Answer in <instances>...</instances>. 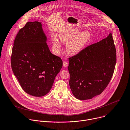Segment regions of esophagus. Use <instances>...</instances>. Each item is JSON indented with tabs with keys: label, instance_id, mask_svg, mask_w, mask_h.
<instances>
[{
	"label": "esophagus",
	"instance_id": "obj_1",
	"mask_svg": "<svg viewBox=\"0 0 130 130\" xmlns=\"http://www.w3.org/2000/svg\"><path fill=\"white\" fill-rule=\"evenodd\" d=\"M68 63H67V62H66V61H63V66H64V67H67V66H68Z\"/></svg>",
	"mask_w": 130,
	"mask_h": 130
}]
</instances>
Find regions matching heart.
<instances>
[{
    "instance_id": "b5f03b06",
    "label": "heart",
    "mask_w": 130,
    "mask_h": 130,
    "mask_svg": "<svg viewBox=\"0 0 130 130\" xmlns=\"http://www.w3.org/2000/svg\"><path fill=\"white\" fill-rule=\"evenodd\" d=\"M78 28H74L59 34V39L53 35L52 37V44L55 53L58 54L61 49V43L66 44L67 52L70 55L79 54L87 45L91 39V34L88 30L80 32Z\"/></svg>"
}]
</instances>
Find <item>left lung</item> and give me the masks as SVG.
<instances>
[{"mask_svg": "<svg viewBox=\"0 0 130 130\" xmlns=\"http://www.w3.org/2000/svg\"><path fill=\"white\" fill-rule=\"evenodd\" d=\"M68 60L69 86L73 95L85 100L101 94L111 79L116 62L111 33Z\"/></svg>", "mask_w": 130, "mask_h": 130, "instance_id": "1", "label": "left lung"}]
</instances>
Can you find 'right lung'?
Segmentation results:
<instances>
[{
  "label": "right lung",
  "mask_w": 130,
  "mask_h": 130,
  "mask_svg": "<svg viewBox=\"0 0 130 130\" xmlns=\"http://www.w3.org/2000/svg\"><path fill=\"white\" fill-rule=\"evenodd\" d=\"M46 39L41 22H27L17 34L12 48L14 74L23 90L34 96L50 91L63 65L61 58L50 52Z\"/></svg>",
  "instance_id": "obj_1"
}]
</instances>
